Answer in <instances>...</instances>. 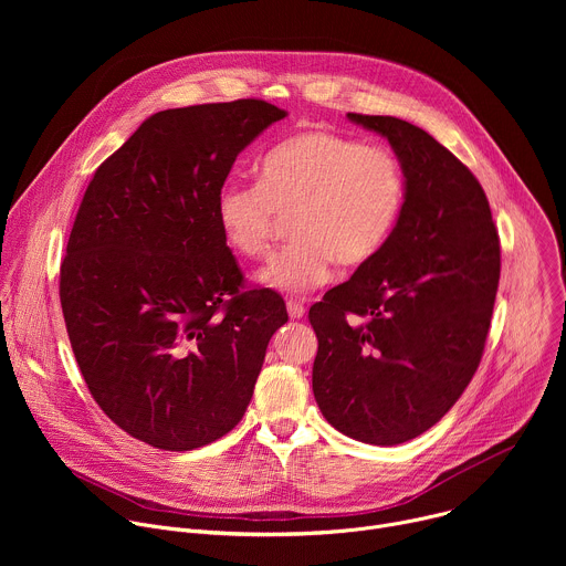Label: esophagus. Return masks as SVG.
I'll list each match as a JSON object with an SVG mask.
<instances>
[{
    "label": "esophagus",
    "instance_id": "34e87169",
    "mask_svg": "<svg viewBox=\"0 0 566 566\" xmlns=\"http://www.w3.org/2000/svg\"><path fill=\"white\" fill-rule=\"evenodd\" d=\"M286 311H289V317H291V319L304 317V306H302L300 302H295V300H289V302H286Z\"/></svg>",
    "mask_w": 566,
    "mask_h": 566
}]
</instances>
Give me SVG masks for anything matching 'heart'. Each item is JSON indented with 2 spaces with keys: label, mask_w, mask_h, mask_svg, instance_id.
<instances>
[{
  "label": "heart",
  "mask_w": 566,
  "mask_h": 566,
  "mask_svg": "<svg viewBox=\"0 0 566 566\" xmlns=\"http://www.w3.org/2000/svg\"><path fill=\"white\" fill-rule=\"evenodd\" d=\"M260 184L228 181L214 214L226 244L241 258L271 253L282 219L293 217V247L262 273L260 284L304 295L345 269L369 264L389 241L408 197L400 158L382 145L325 129L277 143L260 160Z\"/></svg>",
  "instance_id": "b5f03b06"
}]
</instances>
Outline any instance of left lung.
Wrapping results in <instances>:
<instances>
[{
	"mask_svg": "<svg viewBox=\"0 0 566 566\" xmlns=\"http://www.w3.org/2000/svg\"><path fill=\"white\" fill-rule=\"evenodd\" d=\"M347 118L389 140L408 197L385 249L308 308L313 396L338 432L398 446L439 423L479 367L500 237L474 175L426 129L394 116Z\"/></svg>",
	"mask_w": 566,
	"mask_h": 566,
	"instance_id": "left-lung-1",
	"label": "left lung"
}]
</instances>
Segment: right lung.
Here are the masks:
<instances>
[{"instance_id": "obj_1", "label": "right lung", "mask_w": 566, "mask_h": 566, "mask_svg": "<svg viewBox=\"0 0 566 566\" xmlns=\"http://www.w3.org/2000/svg\"><path fill=\"white\" fill-rule=\"evenodd\" d=\"M284 109L255 98L149 116L96 170L60 266L77 367L101 410L160 450L244 417L271 336V289L244 291L214 203L237 154Z\"/></svg>"}]
</instances>
